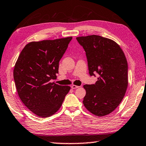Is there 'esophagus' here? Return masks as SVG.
Segmentation results:
<instances>
[{"instance_id": "obj_1", "label": "esophagus", "mask_w": 146, "mask_h": 146, "mask_svg": "<svg viewBox=\"0 0 146 146\" xmlns=\"http://www.w3.org/2000/svg\"><path fill=\"white\" fill-rule=\"evenodd\" d=\"M79 86H76V85H72V86H71V88H72V89H76V88H78Z\"/></svg>"}]
</instances>
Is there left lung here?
<instances>
[{
    "label": "left lung",
    "mask_w": 146,
    "mask_h": 146,
    "mask_svg": "<svg viewBox=\"0 0 146 146\" xmlns=\"http://www.w3.org/2000/svg\"><path fill=\"white\" fill-rule=\"evenodd\" d=\"M84 48L91 76L98 74L94 84H85L83 104L97 116L111 113L121 102L128 86V64L121 48L100 35L76 37Z\"/></svg>",
    "instance_id": "left-lung-1"
}]
</instances>
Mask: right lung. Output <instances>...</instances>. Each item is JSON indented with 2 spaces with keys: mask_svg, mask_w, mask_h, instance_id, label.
I'll return each mask as SVG.
<instances>
[{
  "mask_svg": "<svg viewBox=\"0 0 146 146\" xmlns=\"http://www.w3.org/2000/svg\"><path fill=\"white\" fill-rule=\"evenodd\" d=\"M72 37L31 42L25 46L16 61L14 80L19 97L33 113L47 117L58 111L68 86H60L51 79L58 74L59 62Z\"/></svg>",
  "mask_w": 146,
  "mask_h": 146,
  "instance_id": "obj_1",
  "label": "right lung"
}]
</instances>
